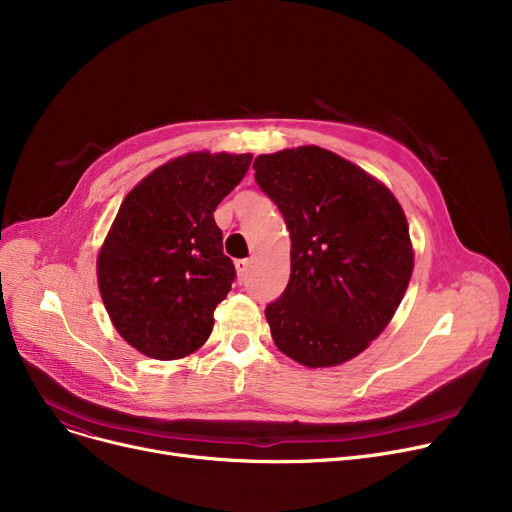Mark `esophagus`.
<instances>
[{
  "label": "esophagus",
  "instance_id": "1",
  "mask_svg": "<svg viewBox=\"0 0 512 512\" xmlns=\"http://www.w3.org/2000/svg\"><path fill=\"white\" fill-rule=\"evenodd\" d=\"M236 274H238V280L245 282L247 276H249V270H251V261L249 259H238L236 263Z\"/></svg>",
  "mask_w": 512,
  "mask_h": 512
}]
</instances>
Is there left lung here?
Returning a JSON list of instances; mask_svg holds the SVG:
<instances>
[{
	"label": "left lung",
	"instance_id": "obj_1",
	"mask_svg": "<svg viewBox=\"0 0 512 512\" xmlns=\"http://www.w3.org/2000/svg\"><path fill=\"white\" fill-rule=\"evenodd\" d=\"M290 232V280L265 307L280 351L307 367L357 357L390 324L413 274L409 224L388 188L315 145L255 159Z\"/></svg>",
	"mask_w": 512,
	"mask_h": 512
}]
</instances>
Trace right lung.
I'll return each mask as SVG.
<instances>
[{
    "instance_id": "right-lung-1",
    "label": "right lung",
    "mask_w": 512,
    "mask_h": 512,
    "mask_svg": "<svg viewBox=\"0 0 512 512\" xmlns=\"http://www.w3.org/2000/svg\"><path fill=\"white\" fill-rule=\"evenodd\" d=\"M251 153H188L145 176L122 201L97 257L103 305L139 353L172 361L195 353L232 288L213 211L245 178Z\"/></svg>"
}]
</instances>
